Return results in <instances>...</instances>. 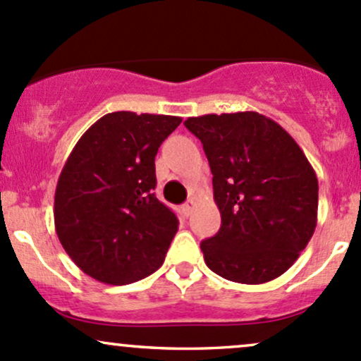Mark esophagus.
<instances>
[{"instance_id":"esophagus-1","label":"esophagus","mask_w":361,"mask_h":361,"mask_svg":"<svg viewBox=\"0 0 361 361\" xmlns=\"http://www.w3.org/2000/svg\"><path fill=\"white\" fill-rule=\"evenodd\" d=\"M193 209H195V202H193V200H187L183 205H181V211H183V214L187 217L190 216V214H192Z\"/></svg>"}]
</instances>
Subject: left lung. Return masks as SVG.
<instances>
[{"instance_id":"1","label":"left lung","mask_w":361,"mask_h":361,"mask_svg":"<svg viewBox=\"0 0 361 361\" xmlns=\"http://www.w3.org/2000/svg\"><path fill=\"white\" fill-rule=\"evenodd\" d=\"M212 171L221 228L200 243L207 267L262 284L288 271L317 226L319 181L307 156L274 120L255 113L188 118Z\"/></svg>"}]
</instances>
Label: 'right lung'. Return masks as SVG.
<instances>
[{
	"instance_id": "obj_1",
	"label": "right lung",
	"mask_w": 361,
	"mask_h": 361,
	"mask_svg": "<svg viewBox=\"0 0 361 361\" xmlns=\"http://www.w3.org/2000/svg\"><path fill=\"white\" fill-rule=\"evenodd\" d=\"M181 118L116 111L80 137L54 193V228L87 276L135 283L164 262L178 217L157 200V149Z\"/></svg>"
}]
</instances>
